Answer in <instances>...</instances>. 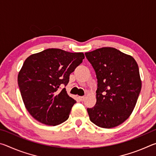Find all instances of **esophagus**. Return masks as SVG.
I'll return each mask as SVG.
<instances>
[{
	"label": "esophagus",
	"instance_id": "obj_1",
	"mask_svg": "<svg viewBox=\"0 0 156 156\" xmlns=\"http://www.w3.org/2000/svg\"><path fill=\"white\" fill-rule=\"evenodd\" d=\"M78 98H79V100H80V101H83L84 98H85V97H84V96H79Z\"/></svg>",
	"mask_w": 156,
	"mask_h": 156
}]
</instances>
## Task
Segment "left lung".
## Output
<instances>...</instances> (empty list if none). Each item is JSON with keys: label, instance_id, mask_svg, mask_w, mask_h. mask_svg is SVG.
Here are the masks:
<instances>
[{"label": "left lung", "instance_id": "left-lung-1", "mask_svg": "<svg viewBox=\"0 0 156 156\" xmlns=\"http://www.w3.org/2000/svg\"><path fill=\"white\" fill-rule=\"evenodd\" d=\"M85 56L98 79L96 103L88 108L89 119L101 128L121 125L133 112L142 87L135 59L113 47H102Z\"/></svg>", "mask_w": 156, "mask_h": 156}]
</instances>
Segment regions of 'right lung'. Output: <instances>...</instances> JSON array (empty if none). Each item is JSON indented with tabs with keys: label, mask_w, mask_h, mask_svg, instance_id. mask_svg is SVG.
I'll return each instance as SVG.
<instances>
[{
	"label": "right lung",
	"mask_w": 156,
	"mask_h": 156,
	"mask_svg": "<svg viewBox=\"0 0 156 156\" xmlns=\"http://www.w3.org/2000/svg\"><path fill=\"white\" fill-rule=\"evenodd\" d=\"M84 58L83 52L47 49L29 56L18 75V84L25 108L44 125L56 126L68 119L76 101L68 96L69 75Z\"/></svg>",
	"instance_id": "add662e5"
}]
</instances>
